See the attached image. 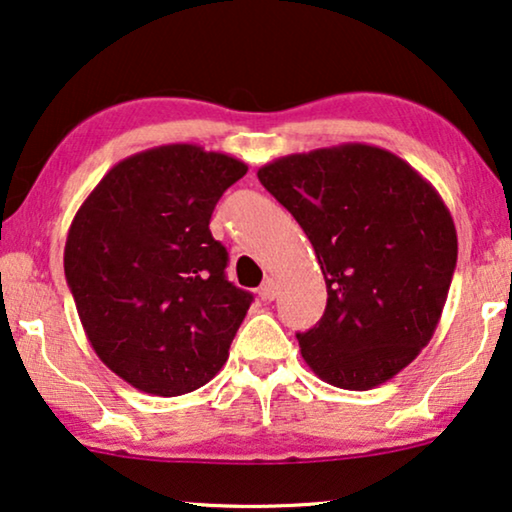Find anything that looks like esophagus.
I'll return each mask as SVG.
<instances>
[{
    "label": "esophagus",
    "instance_id": "34e87169",
    "mask_svg": "<svg viewBox=\"0 0 512 512\" xmlns=\"http://www.w3.org/2000/svg\"><path fill=\"white\" fill-rule=\"evenodd\" d=\"M274 295H277V286H274L272 279H265L261 288H258V298H261L263 302H270V300H274Z\"/></svg>",
    "mask_w": 512,
    "mask_h": 512
}]
</instances>
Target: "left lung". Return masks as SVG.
<instances>
[{"label": "left lung", "instance_id": "1", "mask_svg": "<svg viewBox=\"0 0 512 512\" xmlns=\"http://www.w3.org/2000/svg\"><path fill=\"white\" fill-rule=\"evenodd\" d=\"M258 180L305 231L325 277V314L298 335L311 372L344 390L390 381L429 344L453 281L457 231L439 191L367 143L279 157Z\"/></svg>", "mask_w": 512, "mask_h": 512}]
</instances>
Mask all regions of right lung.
Listing matches in <instances>:
<instances>
[{
    "label": "right lung",
    "instance_id": "obj_1",
    "mask_svg": "<svg viewBox=\"0 0 512 512\" xmlns=\"http://www.w3.org/2000/svg\"><path fill=\"white\" fill-rule=\"evenodd\" d=\"M247 164L194 143L131 154L101 177L71 221L64 272L94 353L147 395L212 381L251 293L226 279L210 217Z\"/></svg>",
    "mask_w": 512,
    "mask_h": 512
}]
</instances>
